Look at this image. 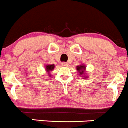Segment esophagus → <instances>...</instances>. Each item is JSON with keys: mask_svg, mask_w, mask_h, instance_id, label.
<instances>
[{"mask_svg": "<svg viewBox=\"0 0 128 128\" xmlns=\"http://www.w3.org/2000/svg\"><path fill=\"white\" fill-rule=\"evenodd\" d=\"M61 65L62 66H68V64L66 62H62L61 64Z\"/></svg>", "mask_w": 128, "mask_h": 128, "instance_id": "obj_1", "label": "esophagus"}]
</instances>
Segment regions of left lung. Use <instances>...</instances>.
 Masks as SVG:
<instances>
[{
    "instance_id": "left-lung-1",
    "label": "left lung",
    "mask_w": 128,
    "mask_h": 128,
    "mask_svg": "<svg viewBox=\"0 0 128 128\" xmlns=\"http://www.w3.org/2000/svg\"><path fill=\"white\" fill-rule=\"evenodd\" d=\"M76 68L79 74L82 75V76H83V78H88V76H86V66L84 64H82L76 66Z\"/></svg>"
}]
</instances>
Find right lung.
Wrapping results in <instances>:
<instances>
[{"mask_svg":"<svg viewBox=\"0 0 128 128\" xmlns=\"http://www.w3.org/2000/svg\"><path fill=\"white\" fill-rule=\"evenodd\" d=\"M45 70H46V73H48V74L49 76H51V74H50V72H52V71H53L54 70V68H55V65H54V64H45Z\"/></svg>","mask_w":128,"mask_h":128,"instance_id":"right-lung-1","label":"right lung"}]
</instances>
